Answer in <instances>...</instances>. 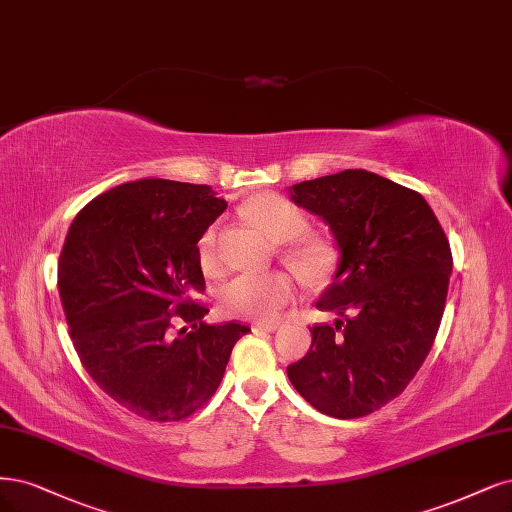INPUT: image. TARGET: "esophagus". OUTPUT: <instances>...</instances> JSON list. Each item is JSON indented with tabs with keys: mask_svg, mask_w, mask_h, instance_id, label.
Segmentation results:
<instances>
[{
	"mask_svg": "<svg viewBox=\"0 0 512 512\" xmlns=\"http://www.w3.org/2000/svg\"><path fill=\"white\" fill-rule=\"evenodd\" d=\"M279 328H281L279 322H256L254 324V330H262V332H275Z\"/></svg>",
	"mask_w": 512,
	"mask_h": 512,
	"instance_id": "1",
	"label": "esophagus"
}]
</instances>
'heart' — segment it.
I'll return each mask as SVG.
<instances>
[{"instance_id": "1", "label": "heart", "mask_w": 512, "mask_h": 512, "mask_svg": "<svg viewBox=\"0 0 512 512\" xmlns=\"http://www.w3.org/2000/svg\"><path fill=\"white\" fill-rule=\"evenodd\" d=\"M243 214L260 226L273 241L286 243L284 254L307 275H324L332 262L330 245L309 235V220L301 207L277 192H260L245 201ZM199 262L203 271L218 269V231L207 228L199 239ZM296 294L294 279L288 273L237 275L218 290V307L228 317L267 322L275 320Z\"/></svg>"}]
</instances>
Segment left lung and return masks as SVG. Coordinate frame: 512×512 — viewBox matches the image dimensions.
I'll list each match as a JSON object with an SVG mask.
<instances>
[{
  "instance_id": "left-lung-1",
  "label": "left lung",
  "mask_w": 512,
  "mask_h": 512,
  "mask_svg": "<svg viewBox=\"0 0 512 512\" xmlns=\"http://www.w3.org/2000/svg\"><path fill=\"white\" fill-rule=\"evenodd\" d=\"M290 199L320 216L341 260L317 309L303 360L288 366L296 392L320 413L356 419L402 394L434 345L453 258L419 192L366 169L294 184Z\"/></svg>"
}]
</instances>
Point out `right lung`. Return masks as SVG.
Here are the masks:
<instances>
[{
  "instance_id": "1",
  "label": "right lung",
  "mask_w": 512,
  "mask_h": 512,
  "mask_svg": "<svg viewBox=\"0 0 512 512\" xmlns=\"http://www.w3.org/2000/svg\"><path fill=\"white\" fill-rule=\"evenodd\" d=\"M226 209L205 184H120L69 226L59 296L86 373L148 421H182L214 396L250 326H209L199 239ZM175 321L191 326L172 337Z\"/></svg>"
}]
</instances>
